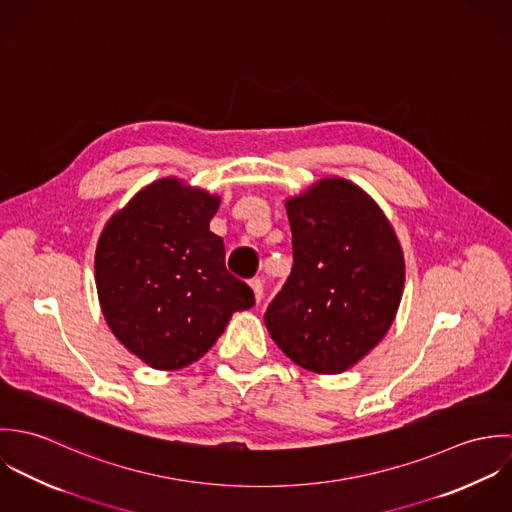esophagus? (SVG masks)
<instances>
[{
  "label": "esophagus",
  "instance_id": "34e87169",
  "mask_svg": "<svg viewBox=\"0 0 512 512\" xmlns=\"http://www.w3.org/2000/svg\"><path fill=\"white\" fill-rule=\"evenodd\" d=\"M250 288H252V292H254L256 301H260V299L264 297V282H262L260 278H254V280L250 282Z\"/></svg>",
  "mask_w": 512,
  "mask_h": 512
}]
</instances>
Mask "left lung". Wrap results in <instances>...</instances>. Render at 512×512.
<instances>
[{"label":"left lung","instance_id":"1","mask_svg":"<svg viewBox=\"0 0 512 512\" xmlns=\"http://www.w3.org/2000/svg\"><path fill=\"white\" fill-rule=\"evenodd\" d=\"M286 209L292 274L264 321L295 365L339 374L390 329L404 290L402 248L380 207L347 179H321Z\"/></svg>","mask_w":512,"mask_h":512}]
</instances>
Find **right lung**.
I'll list each match as a JSON object with an SVG mask.
<instances>
[{"instance_id": "obj_1", "label": "right lung", "mask_w": 512, "mask_h": 512, "mask_svg": "<svg viewBox=\"0 0 512 512\" xmlns=\"http://www.w3.org/2000/svg\"><path fill=\"white\" fill-rule=\"evenodd\" d=\"M220 199L165 177L142 189L104 226L96 290L118 341L157 370L199 361L254 292L224 264L209 230Z\"/></svg>"}]
</instances>
